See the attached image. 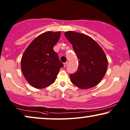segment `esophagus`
Wrapping results in <instances>:
<instances>
[{
	"label": "esophagus",
	"mask_w": 130,
	"mask_h": 130,
	"mask_svg": "<svg viewBox=\"0 0 130 130\" xmlns=\"http://www.w3.org/2000/svg\"><path fill=\"white\" fill-rule=\"evenodd\" d=\"M67 64H68V62H66V63H64V67H66L67 66Z\"/></svg>",
	"instance_id": "esophagus-1"
}]
</instances>
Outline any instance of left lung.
Instances as JSON below:
<instances>
[{
    "label": "left lung",
    "mask_w": 130,
    "mask_h": 130,
    "mask_svg": "<svg viewBox=\"0 0 130 130\" xmlns=\"http://www.w3.org/2000/svg\"><path fill=\"white\" fill-rule=\"evenodd\" d=\"M64 34L79 60L77 70L70 75L71 82L82 89L96 86L103 79L108 67L104 51L88 35L74 31H67Z\"/></svg>",
    "instance_id": "left-lung-1"
}]
</instances>
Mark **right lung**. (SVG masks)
Returning a JSON list of instances; mask_svg holds the SVG:
<instances>
[{
    "mask_svg": "<svg viewBox=\"0 0 130 130\" xmlns=\"http://www.w3.org/2000/svg\"><path fill=\"white\" fill-rule=\"evenodd\" d=\"M60 31H48L35 38L21 58V69L28 82L37 89L45 88L55 82L63 64L53 50Z\"/></svg>",
    "mask_w": 130,
    "mask_h": 130,
    "instance_id": "obj_1",
    "label": "right lung"
}]
</instances>
